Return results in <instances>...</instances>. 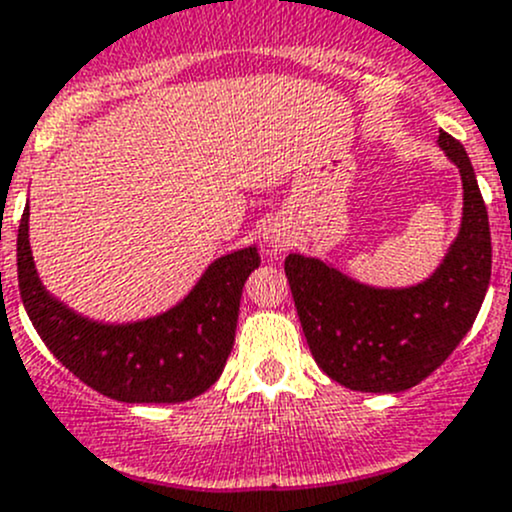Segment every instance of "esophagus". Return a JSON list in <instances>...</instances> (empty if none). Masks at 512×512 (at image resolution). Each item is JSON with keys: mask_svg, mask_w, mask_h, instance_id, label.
<instances>
[{"mask_svg": "<svg viewBox=\"0 0 512 512\" xmlns=\"http://www.w3.org/2000/svg\"><path fill=\"white\" fill-rule=\"evenodd\" d=\"M265 245L270 247L272 252H282L285 247L292 245V230L282 223H272L265 230Z\"/></svg>", "mask_w": 512, "mask_h": 512, "instance_id": "1", "label": "esophagus"}]
</instances>
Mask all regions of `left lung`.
Wrapping results in <instances>:
<instances>
[{"label": "left lung", "instance_id": "1", "mask_svg": "<svg viewBox=\"0 0 512 512\" xmlns=\"http://www.w3.org/2000/svg\"><path fill=\"white\" fill-rule=\"evenodd\" d=\"M438 146L458 168V237L428 280L371 287L317 257L292 252L285 275L319 369L366 394H399L436 371L476 322L490 282V227L466 148L448 133Z\"/></svg>", "mask_w": 512, "mask_h": 512}]
</instances>
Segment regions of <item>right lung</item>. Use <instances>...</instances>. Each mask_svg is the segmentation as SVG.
I'll use <instances>...</instances> for the list:
<instances>
[{
	"mask_svg": "<svg viewBox=\"0 0 512 512\" xmlns=\"http://www.w3.org/2000/svg\"><path fill=\"white\" fill-rule=\"evenodd\" d=\"M257 247L218 257L175 307L128 324L81 317L46 292L29 247V208L17 235L19 294L49 352L86 386L126 404H178L220 379L235 344L245 280Z\"/></svg>",
	"mask_w": 512,
	"mask_h": 512,
	"instance_id": "add662e5",
	"label": "right lung"
}]
</instances>
